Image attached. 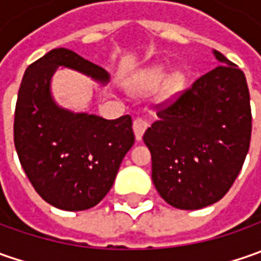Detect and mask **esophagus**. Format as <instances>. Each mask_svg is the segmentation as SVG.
<instances>
[{
  "instance_id": "1",
  "label": "esophagus",
  "mask_w": 261,
  "mask_h": 261,
  "mask_svg": "<svg viewBox=\"0 0 261 261\" xmlns=\"http://www.w3.org/2000/svg\"><path fill=\"white\" fill-rule=\"evenodd\" d=\"M146 127H148V122L144 117H136L135 120H134V132H135V136L138 141L142 139V135H144Z\"/></svg>"
}]
</instances>
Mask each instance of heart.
<instances>
[{"label":"heart","instance_id":"obj_1","mask_svg":"<svg viewBox=\"0 0 261 261\" xmlns=\"http://www.w3.org/2000/svg\"><path fill=\"white\" fill-rule=\"evenodd\" d=\"M164 80H166L164 69L163 68H154V69H151V71H148V72L144 74L142 84L148 87V88H154V87L160 86ZM183 84H185V78L181 75L177 74V75L171 76V80L168 81V91L171 94H175V93H178L183 88Z\"/></svg>","mask_w":261,"mask_h":261}]
</instances>
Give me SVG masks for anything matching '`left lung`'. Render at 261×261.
<instances>
[{"label": "left lung", "mask_w": 261, "mask_h": 261, "mask_svg": "<svg viewBox=\"0 0 261 261\" xmlns=\"http://www.w3.org/2000/svg\"><path fill=\"white\" fill-rule=\"evenodd\" d=\"M214 54L221 65L158 105V120L144 134L154 186L177 209H200L222 199L250 148L246 75L221 52Z\"/></svg>", "instance_id": "left-lung-1"}]
</instances>
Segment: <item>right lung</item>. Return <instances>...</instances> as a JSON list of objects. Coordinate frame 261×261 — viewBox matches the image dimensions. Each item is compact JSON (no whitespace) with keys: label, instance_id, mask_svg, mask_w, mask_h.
I'll list each match as a JSON object with an SVG mask.
<instances>
[{"label":"right lung","instance_id":"right-lung-1","mask_svg":"<svg viewBox=\"0 0 261 261\" xmlns=\"http://www.w3.org/2000/svg\"><path fill=\"white\" fill-rule=\"evenodd\" d=\"M66 66L107 83L101 66L58 47L25 69L14 113V145L39 196L64 211H86L105 197L120 163L135 142L132 117L107 120L56 105L50 78Z\"/></svg>","mask_w":261,"mask_h":261}]
</instances>
